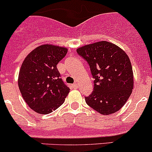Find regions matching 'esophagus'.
Listing matches in <instances>:
<instances>
[{"label":"esophagus","instance_id":"esophagus-1","mask_svg":"<svg viewBox=\"0 0 152 152\" xmlns=\"http://www.w3.org/2000/svg\"><path fill=\"white\" fill-rule=\"evenodd\" d=\"M72 87H73V88H74V89H77L78 87H79V85H78V84L74 83V84H73V85H72Z\"/></svg>","mask_w":152,"mask_h":152}]
</instances>
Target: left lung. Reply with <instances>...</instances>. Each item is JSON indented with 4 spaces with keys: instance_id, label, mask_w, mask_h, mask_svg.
<instances>
[{
    "instance_id": "obj_1",
    "label": "left lung",
    "mask_w": 152,
    "mask_h": 152,
    "mask_svg": "<svg viewBox=\"0 0 152 152\" xmlns=\"http://www.w3.org/2000/svg\"><path fill=\"white\" fill-rule=\"evenodd\" d=\"M90 65L94 80L85 102L102 115L118 111L129 98L134 79L131 62L124 50L112 42L100 41L76 49Z\"/></svg>"
}]
</instances>
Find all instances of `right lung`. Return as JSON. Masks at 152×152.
I'll return each instance as SVG.
<instances>
[{"label":"right lung","instance_id":"obj_1","mask_svg":"<svg viewBox=\"0 0 152 152\" xmlns=\"http://www.w3.org/2000/svg\"><path fill=\"white\" fill-rule=\"evenodd\" d=\"M67 48L45 44L27 55L21 65L18 86L26 103L39 114H48L63 104L70 92L56 65Z\"/></svg>","mask_w":152,"mask_h":152}]
</instances>
